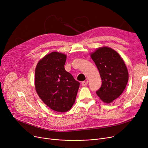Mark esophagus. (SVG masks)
I'll return each instance as SVG.
<instances>
[{
    "instance_id": "obj_1",
    "label": "esophagus",
    "mask_w": 148,
    "mask_h": 148,
    "mask_svg": "<svg viewBox=\"0 0 148 148\" xmlns=\"http://www.w3.org/2000/svg\"><path fill=\"white\" fill-rule=\"evenodd\" d=\"M88 81H83V82H82L81 84H82V86H87V84H88Z\"/></svg>"
}]
</instances>
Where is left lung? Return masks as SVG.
Instances as JSON below:
<instances>
[{"instance_id":"obj_1","label":"left lung","mask_w":148,"mask_h":148,"mask_svg":"<svg viewBox=\"0 0 148 148\" xmlns=\"http://www.w3.org/2000/svg\"><path fill=\"white\" fill-rule=\"evenodd\" d=\"M91 57L99 72L102 85L97 95L105 103H110L123 93L128 81V72L119 53L111 48L97 49Z\"/></svg>"}]
</instances>
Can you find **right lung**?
I'll list each match as a JSON object with an SVG mask.
<instances>
[{"instance_id": "add662e5", "label": "right lung", "mask_w": 148, "mask_h": 148, "mask_svg": "<svg viewBox=\"0 0 148 148\" xmlns=\"http://www.w3.org/2000/svg\"><path fill=\"white\" fill-rule=\"evenodd\" d=\"M66 61V55L52 52L38 62L35 73V86L40 99L52 110L62 112L72 107L80 84L65 70Z\"/></svg>"}]
</instances>
